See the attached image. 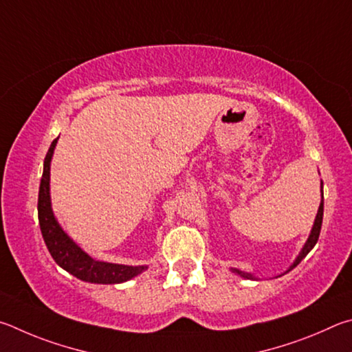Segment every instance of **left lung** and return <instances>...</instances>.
Segmentation results:
<instances>
[{
  "label": "left lung",
  "mask_w": 352,
  "mask_h": 352,
  "mask_svg": "<svg viewBox=\"0 0 352 352\" xmlns=\"http://www.w3.org/2000/svg\"><path fill=\"white\" fill-rule=\"evenodd\" d=\"M322 188H323V182H322ZM322 221H323V192H322V202H320L318 213H317L316 223H314V227H312V232H311V235H309V238H307V241H306V244H305L303 250L300 252V255L297 256V260H295V263L292 264V266L289 267V270H292L295 266H298L300 261L303 260V258H305V256H306L307 254H309V252L312 250L314 245L317 244V241H318V236H320V230H322ZM289 270H287V272H289ZM233 272L239 274V275H241V276H244V278H250V280H254V276H252L250 274L239 272V270H236V269H233Z\"/></svg>",
  "instance_id": "8db88e82"
}]
</instances>
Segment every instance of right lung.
<instances>
[{
  "mask_svg": "<svg viewBox=\"0 0 352 352\" xmlns=\"http://www.w3.org/2000/svg\"><path fill=\"white\" fill-rule=\"evenodd\" d=\"M57 139L49 146L45 157V170H43L40 192H38V223L41 235L47 245L49 254L52 255L55 263L77 278L98 283V285H114L131 280L139 275L146 266H123V264H113L97 261L78 248L72 239L61 230L57 219L54 218L51 208V196H49V170H51V159L54 148L57 145Z\"/></svg>",
  "mask_w": 352,
  "mask_h": 352,
  "instance_id": "obj_1",
  "label": "right lung"
}]
</instances>
